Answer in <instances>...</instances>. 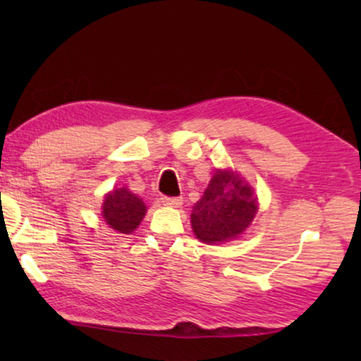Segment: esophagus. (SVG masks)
I'll return each instance as SVG.
<instances>
[{
    "instance_id": "obj_1",
    "label": "esophagus",
    "mask_w": 361,
    "mask_h": 361,
    "mask_svg": "<svg viewBox=\"0 0 361 361\" xmlns=\"http://www.w3.org/2000/svg\"><path fill=\"white\" fill-rule=\"evenodd\" d=\"M161 202L167 207H180L183 204V199L181 197H167V195H164L161 199Z\"/></svg>"
}]
</instances>
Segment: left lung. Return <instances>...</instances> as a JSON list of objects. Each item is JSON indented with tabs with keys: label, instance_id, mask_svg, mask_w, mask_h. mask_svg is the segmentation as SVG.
Here are the masks:
<instances>
[{
	"label": "left lung",
	"instance_id": "left-lung-1",
	"mask_svg": "<svg viewBox=\"0 0 361 361\" xmlns=\"http://www.w3.org/2000/svg\"><path fill=\"white\" fill-rule=\"evenodd\" d=\"M258 212L253 189L239 175L218 170L191 213L194 234L205 243L239 237Z\"/></svg>",
	"mask_w": 361,
	"mask_h": 361
}]
</instances>
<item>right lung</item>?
Wrapping results in <instances>:
<instances>
[{
  "instance_id": "obj_1",
  "label": "right lung",
  "mask_w": 361,
  "mask_h": 361,
  "mask_svg": "<svg viewBox=\"0 0 361 361\" xmlns=\"http://www.w3.org/2000/svg\"><path fill=\"white\" fill-rule=\"evenodd\" d=\"M102 210V215L109 228L122 234H130L142 223L146 207L135 194L127 191L126 188H118L106 195Z\"/></svg>"
}]
</instances>
